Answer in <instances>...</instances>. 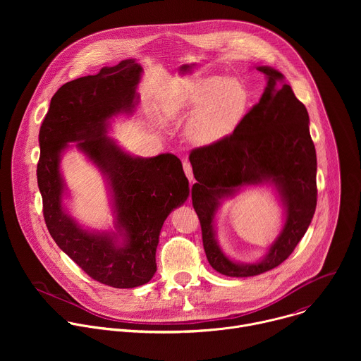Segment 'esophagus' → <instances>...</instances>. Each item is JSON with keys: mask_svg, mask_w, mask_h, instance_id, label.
I'll use <instances>...</instances> for the list:
<instances>
[{"mask_svg": "<svg viewBox=\"0 0 361 361\" xmlns=\"http://www.w3.org/2000/svg\"><path fill=\"white\" fill-rule=\"evenodd\" d=\"M183 169H184V173H185L187 178L190 180V183H194V174H192V167H191L190 161H184Z\"/></svg>", "mask_w": 361, "mask_h": 361, "instance_id": "obj_1", "label": "esophagus"}]
</instances>
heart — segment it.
Masks as SVG:
<instances>
[{"mask_svg":"<svg viewBox=\"0 0 361 361\" xmlns=\"http://www.w3.org/2000/svg\"><path fill=\"white\" fill-rule=\"evenodd\" d=\"M247 102L248 92L240 80L198 75L174 87L164 114L171 118L195 109L187 133L198 144H210L234 131L244 117Z\"/></svg>","mask_w":361,"mask_h":361,"instance_id":"1","label":"heart"}]
</instances>
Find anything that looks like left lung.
Returning a JSON list of instances; mask_svg holds the SVG:
<instances>
[{
  "label": "left lung",
  "instance_id": "obj_1",
  "mask_svg": "<svg viewBox=\"0 0 361 361\" xmlns=\"http://www.w3.org/2000/svg\"><path fill=\"white\" fill-rule=\"evenodd\" d=\"M267 75V87L255 106L228 135L191 149L190 163L197 183L191 188L202 245L210 266L228 277H250L280 266L305 234L317 205V157L308 130V113L283 74L257 67ZM273 180L286 207V223L267 259L237 265L215 243L214 214L218 200L243 185Z\"/></svg>",
  "mask_w": 361,
  "mask_h": 361
}]
</instances>
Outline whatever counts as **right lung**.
<instances>
[{"label": "right lung", "instance_id": "add662e5", "mask_svg": "<svg viewBox=\"0 0 361 361\" xmlns=\"http://www.w3.org/2000/svg\"><path fill=\"white\" fill-rule=\"evenodd\" d=\"M141 71L134 60H124L64 84L51 98L38 135L37 180L51 237L92 280L116 288L138 287L152 279L163 223L190 194L174 154L137 159L106 137L109 118L134 110ZM75 140L111 177L123 246L84 232L62 212L59 154Z\"/></svg>", "mask_w": 361, "mask_h": 361}]
</instances>
